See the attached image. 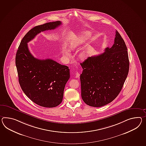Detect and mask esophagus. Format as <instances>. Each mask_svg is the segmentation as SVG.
Masks as SVG:
<instances>
[{
    "label": "esophagus",
    "instance_id": "esophagus-1",
    "mask_svg": "<svg viewBox=\"0 0 146 146\" xmlns=\"http://www.w3.org/2000/svg\"><path fill=\"white\" fill-rule=\"evenodd\" d=\"M79 77H80V74H79L78 72H76V73H75V78H78Z\"/></svg>",
    "mask_w": 146,
    "mask_h": 146
}]
</instances>
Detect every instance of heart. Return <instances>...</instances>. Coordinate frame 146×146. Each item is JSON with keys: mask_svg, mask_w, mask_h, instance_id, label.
Returning a JSON list of instances; mask_svg holds the SVG:
<instances>
[{"mask_svg": "<svg viewBox=\"0 0 146 146\" xmlns=\"http://www.w3.org/2000/svg\"><path fill=\"white\" fill-rule=\"evenodd\" d=\"M91 36V33L86 31L83 32L80 34L78 36L75 37L74 39H73L70 43L69 48L71 50H75L77 49L78 47L80 46L83 44L86 43L87 40L90 39ZM92 50V47H89L86 50H83L78 54V57L80 59L82 60H85L88 57H89V55ZM63 54L65 57L66 58H68L71 57V53L70 51L68 49H65L63 50Z\"/></svg>", "mask_w": 146, "mask_h": 146, "instance_id": "1", "label": "heart"}]
</instances>
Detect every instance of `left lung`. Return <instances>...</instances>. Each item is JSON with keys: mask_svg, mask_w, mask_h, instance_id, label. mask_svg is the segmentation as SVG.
Here are the masks:
<instances>
[{"mask_svg": "<svg viewBox=\"0 0 146 146\" xmlns=\"http://www.w3.org/2000/svg\"><path fill=\"white\" fill-rule=\"evenodd\" d=\"M82 100L89 106L100 107L116 98L128 76L127 47L117 31L112 46L103 53L89 57L81 63Z\"/></svg>", "mask_w": 146, "mask_h": 146, "instance_id": "left-lung-1", "label": "left lung"}]
</instances>
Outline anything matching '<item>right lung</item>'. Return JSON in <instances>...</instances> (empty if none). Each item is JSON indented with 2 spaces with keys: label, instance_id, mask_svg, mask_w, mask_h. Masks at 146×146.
I'll return each mask as SVG.
<instances>
[{
  "label": "right lung",
  "instance_id": "1",
  "mask_svg": "<svg viewBox=\"0 0 146 146\" xmlns=\"http://www.w3.org/2000/svg\"><path fill=\"white\" fill-rule=\"evenodd\" d=\"M61 24L60 21L50 22L31 29L21 40L16 55L21 89L33 102L41 107L53 108L62 102L65 86L70 77V69L52 59L34 57L27 43L39 33L54 29Z\"/></svg>",
  "mask_w": 146,
  "mask_h": 146
}]
</instances>
